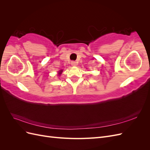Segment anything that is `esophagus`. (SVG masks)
Listing matches in <instances>:
<instances>
[{
    "mask_svg": "<svg viewBox=\"0 0 150 150\" xmlns=\"http://www.w3.org/2000/svg\"><path fill=\"white\" fill-rule=\"evenodd\" d=\"M71 65L73 66H75L77 65V62H75V61H72L71 62Z\"/></svg>",
    "mask_w": 150,
    "mask_h": 150,
    "instance_id": "esophagus-1",
    "label": "esophagus"
}]
</instances>
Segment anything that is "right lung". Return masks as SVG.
Masks as SVG:
<instances>
[{
	"label": "right lung",
	"instance_id": "right-lung-1",
	"mask_svg": "<svg viewBox=\"0 0 150 150\" xmlns=\"http://www.w3.org/2000/svg\"><path fill=\"white\" fill-rule=\"evenodd\" d=\"M62 72V70H61V71H60V72H59V75L61 74V72Z\"/></svg>",
	"mask_w": 150,
	"mask_h": 150
}]
</instances>
